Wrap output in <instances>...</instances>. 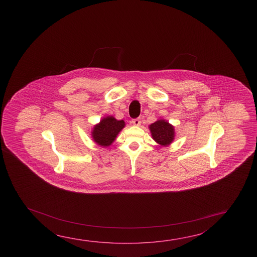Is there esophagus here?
I'll list each match as a JSON object with an SVG mask.
<instances>
[{"label": "esophagus", "instance_id": "obj_1", "mask_svg": "<svg viewBox=\"0 0 257 257\" xmlns=\"http://www.w3.org/2000/svg\"><path fill=\"white\" fill-rule=\"evenodd\" d=\"M132 122L136 126H139V125H141V123H142V120H141V118H135V119H133Z\"/></svg>", "mask_w": 257, "mask_h": 257}]
</instances>
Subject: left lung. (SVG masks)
Returning <instances> with one entry per match:
<instances>
[{
    "label": "left lung",
    "mask_w": 257,
    "mask_h": 257,
    "mask_svg": "<svg viewBox=\"0 0 257 257\" xmlns=\"http://www.w3.org/2000/svg\"><path fill=\"white\" fill-rule=\"evenodd\" d=\"M152 139L161 146H168L175 139V128L164 119H160L150 126Z\"/></svg>",
    "instance_id": "obj_1"
}]
</instances>
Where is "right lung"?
Returning a JSON list of instances; mask_svg holds the SVG:
<instances>
[{
  "instance_id": "1",
  "label": "right lung",
  "mask_w": 257,
  "mask_h": 257,
  "mask_svg": "<svg viewBox=\"0 0 257 257\" xmlns=\"http://www.w3.org/2000/svg\"><path fill=\"white\" fill-rule=\"evenodd\" d=\"M125 126L123 120H116L113 116H105L93 127L91 136L95 143L108 147L114 143L118 134Z\"/></svg>"
}]
</instances>
